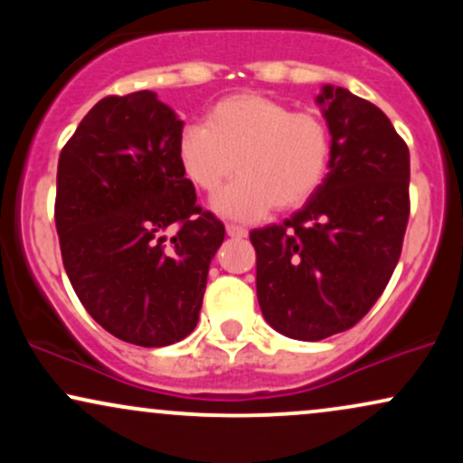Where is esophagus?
I'll list each match as a JSON object with an SVG mask.
<instances>
[{
  "label": "esophagus",
  "mask_w": 463,
  "mask_h": 463,
  "mask_svg": "<svg viewBox=\"0 0 463 463\" xmlns=\"http://www.w3.org/2000/svg\"><path fill=\"white\" fill-rule=\"evenodd\" d=\"M226 235L232 237V239H243V237H248V231H246V228L237 226V224H228L226 226Z\"/></svg>",
  "instance_id": "obj_1"
}]
</instances>
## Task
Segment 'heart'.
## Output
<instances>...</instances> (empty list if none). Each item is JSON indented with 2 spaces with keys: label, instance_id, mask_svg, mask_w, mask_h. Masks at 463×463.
Listing matches in <instances>:
<instances>
[{
  "label": "heart",
  "instance_id": "1",
  "mask_svg": "<svg viewBox=\"0 0 463 463\" xmlns=\"http://www.w3.org/2000/svg\"><path fill=\"white\" fill-rule=\"evenodd\" d=\"M331 139L309 113H291L279 99L237 93L206 113V124L180 130L178 161L195 187L213 194L235 172L213 209L231 220L254 222L269 211L302 206L326 176Z\"/></svg>",
  "mask_w": 463,
  "mask_h": 463
}]
</instances>
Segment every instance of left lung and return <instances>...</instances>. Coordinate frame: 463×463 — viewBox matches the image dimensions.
I'll return each instance as SVG.
<instances>
[{
  "mask_svg": "<svg viewBox=\"0 0 463 463\" xmlns=\"http://www.w3.org/2000/svg\"><path fill=\"white\" fill-rule=\"evenodd\" d=\"M316 102L331 132L326 178L298 213L250 232L263 317L300 342L348 331L372 309L409 220V150L387 115L333 84Z\"/></svg>",
  "mask_w": 463,
  "mask_h": 463,
  "instance_id": "left-lung-1",
  "label": "left lung"
}]
</instances>
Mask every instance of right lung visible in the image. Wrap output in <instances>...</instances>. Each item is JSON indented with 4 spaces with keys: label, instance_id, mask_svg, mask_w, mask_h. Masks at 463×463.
Listing matches in <instances>:
<instances>
[{
    "label": "right lung",
    "instance_id": "right-lung-1",
    "mask_svg": "<svg viewBox=\"0 0 463 463\" xmlns=\"http://www.w3.org/2000/svg\"><path fill=\"white\" fill-rule=\"evenodd\" d=\"M183 126L154 91L110 95L58 158L56 231L73 291L99 326L143 348L194 331L226 235L180 167Z\"/></svg>",
    "mask_w": 463,
    "mask_h": 463
}]
</instances>
